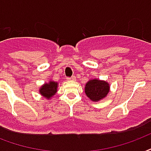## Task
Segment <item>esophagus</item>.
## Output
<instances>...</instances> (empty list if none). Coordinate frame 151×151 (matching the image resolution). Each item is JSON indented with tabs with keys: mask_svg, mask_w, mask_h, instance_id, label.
Here are the masks:
<instances>
[{
	"mask_svg": "<svg viewBox=\"0 0 151 151\" xmlns=\"http://www.w3.org/2000/svg\"><path fill=\"white\" fill-rule=\"evenodd\" d=\"M66 80L68 81H75L76 78L75 77H71V78H66Z\"/></svg>",
	"mask_w": 151,
	"mask_h": 151,
	"instance_id": "obj_1",
	"label": "esophagus"
}]
</instances>
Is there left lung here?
<instances>
[{
	"label": "left lung",
	"mask_w": 151,
	"mask_h": 151,
	"mask_svg": "<svg viewBox=\"0 0 151 151\" xmlns=\"http://www.w3.org/2000/svg\"><path fill=\"white\" fill-rule=\"evenodd\" d=\"M110 91V85L105 81L98 79L89 80L85 85V94L92 101L98 102L107 96Z\"/></svg>",
	"instance_id": "obj_1"
}]
</instances>
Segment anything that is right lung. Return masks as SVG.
<instances>
[{
    "instance_id": "right-lung-1",
    "label": "right lung",
    "mask_w": 151,
    "mask_h": 151,
    "mask_svg": "<svg viewBox=\"0 0 151 151\" xmlns=\"http://www.w3.org/2000/svg\"><path fill=\"white\" fill-rule=\"evenodd\" d=\"M58 83L53 81H51L48 83L44 84L39 89V92L46 99H50L51 97L55 96L57 92V87H58Z\"/></svg>"
}]
</instances>
